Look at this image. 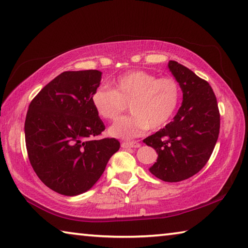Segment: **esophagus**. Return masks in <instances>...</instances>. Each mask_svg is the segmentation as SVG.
<instances>
[{
	"label": "esophagus",
	"instance_id": "esophagus-1",
	"mask_svg": "<svg viewBox=\"0 0 248 248\" xmlns=\"http://www.w3.org/2000/svg\"><path fill=\"white\" fill-rule=\"evenodd\" d=\"M140 143L138 141H131V142H128V141H125V142H123V143H121V146H123L124 149H130V148H140Z\"/></svg>",
	"mask_w": 248,
	"mask_h": 248
}]
</instances>
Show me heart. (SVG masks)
Segmentation results:
<instances>
[{
	"mask_svg": "<svg viewBox=\"0 0 248 248\" xmlns=\"http://www.w3.org/2000/svg\"><path fill=\"white\" fill-rule=\"evenodd\" d=\"M110 90L99 86L94 90L91 102L100 118L115 120L129 103L130 116L124 117L109 128L114 137H139L146 130L166 124L177 110L180 90L176 79L156 78L154 74L134 70L111 81Z\"/></svg>",
	"mask_w": 248,
	"mask_h": 248,
	"instance_id": "1",
	"label": "heart"
}]
</instances>
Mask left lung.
<instances>
[{
    "mask_svg": "<svg viewBox=\"0 0 248 248\" xmlns=\"http://www.w3.org/2000/svg\"><path fill=\"white\" fill-rule=\"evenodd\" d=\"M169 69L183 91L174 120L143 140L158 154L150 167L155 177L169 183L191 177L207 164L220 132V112L212 87L176 61Z\"/></svg>",
    "mask_w": 248,
    "mask_h": 248,
    "instance_id": "1",
    "label": "left lung"
}]
</instances>
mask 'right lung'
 <instances>
[{
	"label": "right lung",
	"mask_w": 248,
	"mask_h": 248,
	"mask_svg": "<svg viewBox=\"0 0 248 248\" xmlns=\"http://www.w3.org/2000/svg\"><path fill=\"white\" fill-rule=\"evenodd\" d=\"M97 70L65 71L31 100L25 120L29 162L46 186L77 196L94 186L120 148L115 138L95 139L105 124L91 102Z\"/></svg>",
	"instance_id": "right-lung-1"
}]
</instances>
